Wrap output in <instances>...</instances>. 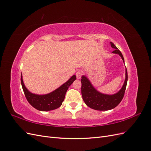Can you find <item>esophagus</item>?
<instances>
[{
    "mask_svg": "<svg viewBox=\"0 0 151 151\" xmlns=\"http://www.w3.org/2000/svg\"><path fill=\"white\" fill-rule=\"evenodd\" d=\"M82 71L81 70H79L78 71H77L76 72V77H77V79H80L81 78V76H82Z\"/></svg>",
    "mask_w": 151,
    "mask_h": 151,
    "instance_id": "obj_1",
    "label": "esophagus"
}]
</instances>
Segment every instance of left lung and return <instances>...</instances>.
Wrapping results in <instances>:
<instances>
[{
	"instance_id": "left-lung-1",
	"label": "left lung",
	"mask_w": 151,
	"mask_h": 151,
	"mask_svg": "<svg viewBox=\"0 0 151 151\" xmlns=\"http://www.w3.org/2000/svg\"><path fill=\"white\" fill-rule=\"evenodd\" d=\"M110 44L111 47L115 50L112 53L119 55L124 62V58L121 52L112 42H110ZM81 79L82 96L87 106L96 110L107 111L118 106L124 96L128 81V74L126 68L125 79L122 88L116 93L113 94H106L100 93L93 86L89 79L86 76H82Z\"/></svg>"
}]
</instances>
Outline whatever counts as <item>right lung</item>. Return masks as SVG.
Here are the masks:
<instances>
[{"label": "right lung", "mask_w": 151, "mask_h": 151, "mask_svg": "<svg viewBox=\"0 0 151 151\" xmlns=\"http://www.w3.org/2000/svg\"><path fill=\"white\" fill-rule=\"evenodd\" d=\"M76 79V76L74 75L66 83L52 92L46 94H37L31 93L26 88L22 79V73L21 75L22 88L27 100L32 106L42 111H51L60 107L65 99L67 91Z\"/></svg>", "instance_id": "obj_1"}]
</instances>
